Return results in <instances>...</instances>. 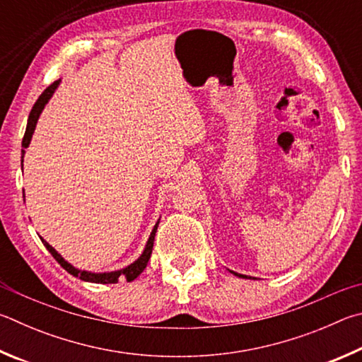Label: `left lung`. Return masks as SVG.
<instances>
[{
  "label": "left lung",
  "mask_w": 362,
  "mask_h": 362,
  "mask_svg": "<svg viewBox=\"0 0 362 362\" xmlns=\"http://www.w3.org/2000/svg\"><path fill=\"white\" fill-rule=\"evenodd\" d=\"M233 275H237V276H240V278H248L246 275H240V274H235V272H233Z\"/></svg>",
  "instance_id": "left-lung-1"
}]
</instances>
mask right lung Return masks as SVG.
<instances>
[{
  "mask_svg": "<svg viewBox=\"0 0 362 362\" xmlns=\"http://www.w3.org/2000/svg\"><path fill=\"white\" fill-rule=\"evenodd\" d=\"M57 86H59V81H55L50 84L46 90H44L40 98L36 100V103L33 105V110H31L30 116H28V124H27V130H25V135H23V139H22V162H23V154H25V149L28 148V144L31 141V135H33L35 132V127H36V122H37V117H40L41 111L44 110V106H46V103L49 101V98L52 97L54 90L57 88ZM157 226L158 223L154 226V229H152L151 232V237L148 240V245H146V248L143 251V255L139 256L138 261H135L133 264H130L129 267H125L122 270H117V272H110V274H92V272H86V270H78L74 269L71 264H68L65 259H63L59 252H57L52 246H50L46 240L41 238V242L44 243V246H46L47 251L50 252V255L54 256V259L57 262H59L63 269H65L68 274H71L73 276H78L81 278V280L84 281H90V283H103V284H107V283H117L119 278H125L127 281H133L135 278L141 274V272L146 269V265H148L149 259H151V255H152V246H154V237H156V232H157Z\"/></svg>",
  "mask_w": 362,
  "mask_h": 362,
  "instance_id": "1",
  "label": "right lung"
}]
</instances>
